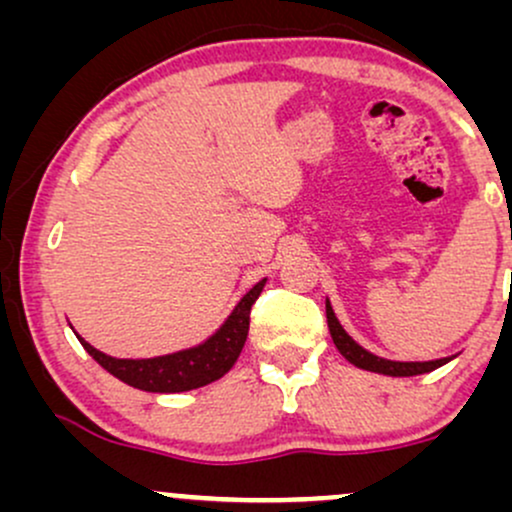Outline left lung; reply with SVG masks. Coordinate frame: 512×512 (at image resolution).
<instances>
[{
    "mask_svg": "<svg viewBox=\"0 0 512 512\" xmlns=\"http://www.w3.org/2000/svg\"><path fill=\"white\" fill-rule=\"evenodd\" d=\"M327 327H330L332 342L339 349L346 361L354 363V366L363 368V370H373V373H383V375H395V378H407V375H421L428 373V370H436L448 363L450 358H438V361H424V363H399V361H387V358L373 356L370 351L358 346L349 334L344 332V327L339 325L337 315H334L330 301H327Z\"/></svg>",
    "mask_w": 512,
    "mask_h": 512,
    "instance_id": "1",
    "label": "left lung"
}]
</instances>
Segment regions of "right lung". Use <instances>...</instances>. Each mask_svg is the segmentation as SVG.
I'll return each instance as SVG.
<instances>
[{"mask_svg": "<svg viewBox=\"0 0 512 512\" xmlns=\"http://www.w3.org/2000/svg\"><path fill=\"white\" fill-rule=\"evenodd\" d=\"M264 286V279L255 284L252 289L240 298L231 317L223 322V327L209 342L195 346V349L178 351V354L156 356V358H113L105 356L103 351L93 349L91 344L79 337L84 349L96 358L101 366L120 378L122 383L137 387V390L146 392H187L195 387L209 385L219 380L233 368L238 361L240 351H243L245 339H248L250 330V310L252 303L260 298Z\"/></svg>", "mask_w": 512, "mask_h": 512, "instance_id": "obj_1", "label": "right lung"}]
</instances>
